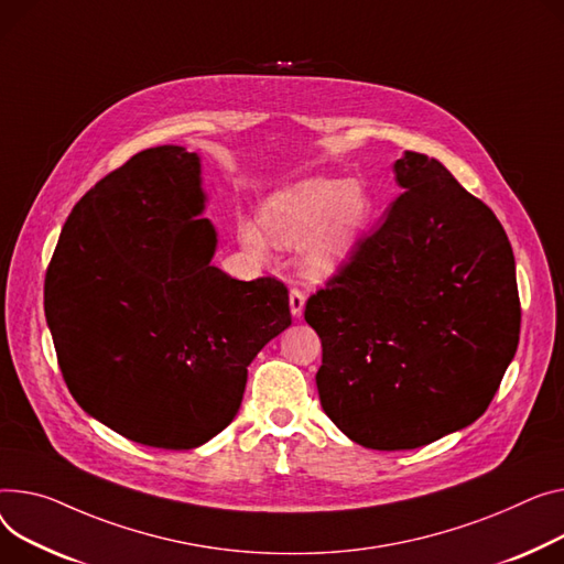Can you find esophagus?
<instances>
[{
	"label": "esophagus",
	"instance_id": "1",
	"mask_svg": "<svg viewBox=\"0 0 564 564\" xmlns=\"http://www.w3.org/2000/svg\"><path fill=\"white\" fill-rule=\"evenodd\" d=\"M304 304H306V296H304V292L299 290V288H292V290H290V311H292V315H294V317H302V313H304Z\"/></svg>",
	"mask_w": 564,
	"mask_h": 564
}]
</instances>
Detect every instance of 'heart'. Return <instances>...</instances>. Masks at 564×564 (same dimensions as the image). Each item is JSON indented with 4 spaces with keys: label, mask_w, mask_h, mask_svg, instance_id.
Here are the masks:
<instances>
[{
    "label": "heart",
    "mask_w": 564,
    "mask_h": 564,
    "mask_svg": "<svg viewBox=\"0 0 564 564\" xmlns=\"http://www.w3.org/2000/svg\"><path fill=\"white\" fill-rule=\"evenodd\" d=\"M371 219V202L358 183L347 178H308L276 193L262 208V224L274 245L304 249V270L311 276L330 274L356 247ZM245 245L260 253L265 240L242 229Z\"/></svg>",
    "instance_id": "obj_1"
}]
</instances>
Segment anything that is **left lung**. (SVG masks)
I'll return each instance as SVG.
<instances>
[{"mask_svg":"<svg viewBox=\"0 0 564 564\" xmlns=\"http://www.w3.org/2000/svg\"><path fill=\"white\" fill-rule=\"evenodd\" d=\"M403 193L308 296L319 401L354 442L401 452L476 422L517 351L514 256L497 215L440 161L405 152Z\"/></svg>","mask_w":564,"mask_h":564,"instance_id":"8db88e82","label":"left lung"}]
</instances>
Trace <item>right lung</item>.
Masks as SVG:
<instances>
[{"mask_svg": "<svg viewBox=\"0 0 564 564\" xmlns=\"http://www.w3.org/2000/svg\"><path fill=\"white\" fill-rule=\"evenodd\" d=\"M199 159L144 149L72 208L45 274V315L77 403L116 433L195 448L238 415L247 367L292 324L274 276L210 258Z\"/></svg>", "mask_w": 564, "mask_h": 564, "instance_id": "1", "label": "right lung"}]
</instances>
